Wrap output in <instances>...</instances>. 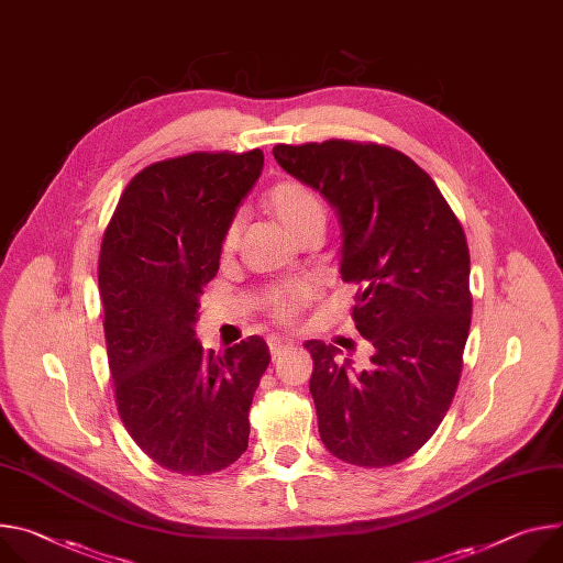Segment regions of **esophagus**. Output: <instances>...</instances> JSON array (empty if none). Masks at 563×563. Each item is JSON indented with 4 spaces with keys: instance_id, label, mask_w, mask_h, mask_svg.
I'll return each instance as SVG.
<instances>
[{
    "instance_id": "1",
    "label": "esophagus",
    "mask_w": 563,
    "mask_h": 563,
    "mask_svg": "<svg viewBox=\"0 0 563 563\" xmlns=\"http://www.w3.org/2000/svg\"><path fill=\"white\" fill-rule=\"evenodd\" d=\"M267 345H269V350H272V356H278L285 347H289V345H291V339H285V336H276V334H272V336L267 339Z\"/></svg>"
}]
</instances>
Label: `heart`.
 Returning <instances> with one entry per match:
<instances>
[{"mask_svg": "<svg viewBox=\"0 0 563 563\" xmlns=\"http://www.w3.org/2000/svg\"><path fill=\"white\" fill-rule=\"evenodd\" d=\"M267 207L274 216L298 238L305 229L325 222V209L321 199L298 181H278L267 192ZM238 242V222H231L224 231L222 246L233 249ZM312 289L308 285H283L267 294L265 308L278 323H294L298 312L310 302Z\"/></svg>", "mask_w": 563, "mask_h": 563, "instance_id": "1", "label": "heart"}]
</instances>
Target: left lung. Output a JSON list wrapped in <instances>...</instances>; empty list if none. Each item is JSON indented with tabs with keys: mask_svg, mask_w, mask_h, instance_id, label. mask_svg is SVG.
<instances>
[{
	"mask_svg": "<svg viewBox=\"0 0 563 563\" xmlns=\"http://www.w3.org/2000/svg\"><path fill=\"white\" fill-rule=\"evenodd\" d=\"M283 170L336 209L341 278L368 368L308 341L319 433L356 467H390L435 433L455 395L472 323L470 249L435 181L399 150L330 139L276 145Z\"/></svg>",
	"mask_w": 563,
	"mask_h": 563,
	"instance_id": "8db88e82",
	"label": "left lung"
}]
</instances>
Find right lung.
I'll return each mask as SVG.
<instances>
[{"mask_svg":"<svg viewBox=\"0 0 563 563\" xmlns=\"http://www.w3.org/2000/svg\"><path fill=\"white\" fill-rule=\"evenodd\" d=\"M265 155L190 152L125 186L103 233L98 291L119 416L164 470L220 472L246 451L249 408L272 356L249 336L224 354L195 339L199 296Z\"/></svg>","mask_w":563,"mask_h":563,"instance_id":"obj_1","label":"right lung"}]
</instances>
